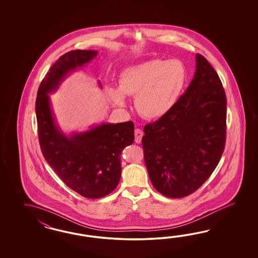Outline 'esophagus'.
Wrapping results in <instances>:
<instances>
[{"label":"esophagus","mask_w":258,"mask_h":258,"mask_svg":"<svg viewBox=\"0 0 258 258\" xmlns=\"http://www.w3.org/2000/svg\"><path fill=\"white\" fill-rule=\"evenodd\" d=\"M134 133H135V142L137 144H140L142 138H143V132L139 128H136Z\"/></svg>","instance_id":"34e87169"}]
</instances>
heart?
Returning a JSON list of instances; mask_svg holds the SVG:
<instances>
[{
	"mask_svg": "<svg viewBox=\"0 0 258 258\" xmlns=\"http://www.w3.org/2000/svg\"><path fill=\"white\" fill-rule=\"evenodd\" d=\"M186 73L176 59H149L128 66L119 75V86L109 85L106 92L120 108L126 106L125 95H134V105L143 117L158 119L175 106L185 83Z\"/></svg>",
	"mask_w": 258,
	"mask_h": 258,
	"instance_id": "1",
	"label": "heart"
}]
</instances>
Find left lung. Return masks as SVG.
<instances>
[{
	"label": "left lung",
	"instance_id": "obj_1",
	"mask_svg": "<svg viewBox=\"0 0 258 258\" xmlns=\"http://www.w3.org/2000/svg\"><path fill=\"white\" fill-rule=\"evenodd\" d=\"M226 108L219 75L197 54L195 75L184 94L166 115L144 127L145 162L158 192L183 198L211 176L225 147Z\"/></svg>",
	"mask_w": 258,
	"mask_h": 258
}]
</instances>
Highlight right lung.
Segmentation results:
<instances>
[{
  "mask_svg": "<svg viewBox=\"0 0 258 258\" xmlns=\"http://www.w3.org/2000/svg\"><path fill=\"white\" fill-rule=\"evenodd\" d=\"M97 54L94 50H75L61 55L41 81L36 100L43 156L68 187L88 199L105 197L117 186L122 171L121 153L134 141V124L132 121L102 123L67 135L56 122L49 94L55 93L72 72L85 66ZM98 85L102 88L100 81Z\"/></svg>",
  "mask_w": 258,
  "mask_h": 258,
  "instance_id": "right-lung-1",
  "label": "right lung"
}]
</instances>
